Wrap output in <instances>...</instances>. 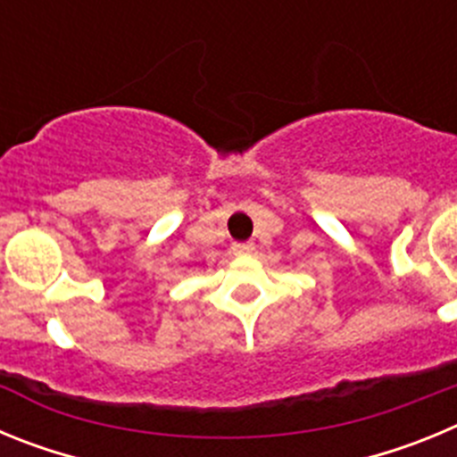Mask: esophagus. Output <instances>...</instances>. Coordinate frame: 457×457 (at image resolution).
<instances>
[{
  "mask_svg": "<svg viewBox=\"0 0 457 457\" xmlns=\"http://www.w3.org/2000/svg\"><path fill=\"white\" fill-rule=\"evenodd\" d=\"M253 252V242H237V245H233V253L236 256H247V253Z\"/></svg>",
  "mask_w": 457,
  "mask_h": 457,
  "instance_id": "obj_1",
  "label": "esophagus"
}]
</instances>
